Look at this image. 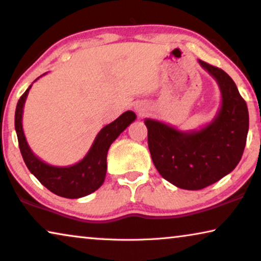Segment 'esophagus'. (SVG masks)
I'll return each instance as SVG.
<instances>
[{
    "label": "esophagus",
    "mask_w": 261,
    "mask_h": 261,
    "mask_svg": "<svg viewBox=\"0 0 261 261\" xmlns=\"http://www.w3.org/2000/svg\"><path fill=\"white\" fill-rule=\"evenodd\" d=\"M135 110H137V113L139 115H145L146 112H147V107L145 105H142V103H139V105L135 106Z\"/></svg>",
    "instance_id": "34e87169"
}]
</instances>
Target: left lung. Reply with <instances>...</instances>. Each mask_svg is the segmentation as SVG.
<instances>
[{"mask_svg":"<svg viewBox=\"0 0 261 261\" xmlns=\"http://www.w3.org/2000/svg\"><path fill=\"white\" fill-rule=\"evenodd\" d=\"M221 91L214 119L195 130H179L162 121L145 119L148 148L164 179L185 190H201L230 173L240 162L249 117L245 99L223 70L198 60Z\"/></svg>","mask_w":261,"mask_h":261,"instance_id":"8db88e82","label":"left lung"}]
</instances>
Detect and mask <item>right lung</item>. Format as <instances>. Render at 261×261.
<instances>
[{
    "instance_id": "1",
    "label": "right lung",
    "mask_w": 261,
    "mask_h": 261,
    "mask_svg": "<svg viewBox=\"0 0 261 261\" xmlns=\"http://www.w3.org/2000/svg\"><path fill=\"white\" fill-rule=\"evenodd\" d=\"M31 88L32 84L20 97L15 110V130L24 164L45 188L60 197L81 198L92 194L106 179L107 154L110 145L137 119V115L132 110H127L112 123L103 127L81 162L70 166L49 165L32 151L23 133V107Z\"/></svg>"
}]
</instances>
